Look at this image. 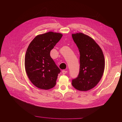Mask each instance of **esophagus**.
<instances>
[{"mask_svg": "<svg viewBox=\"0 0 122 122\" xmlns=\"http://www.w3.org/2000/svg\"><path fill=\"white\" fill-rule=\"evenodd\" d=\"M67 71H65V70H62V73L63 74H66V73H67Z\"/></svg>", "mask_w": 122, "mask_h": 122, "instance_id": "obj_1", "label": "esophagus"}]
</instances>
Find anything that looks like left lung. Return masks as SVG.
Masks as SVG:
<instances>
[{
    "mask_svg": "<svg viewBox=\"0 0 122 122\" xmlns=\"http://www.w3.org/2000/svg\"><path fill=\"white\" fill-rule=\"evenodd\" d=\"M80 52L79 73L72 80L76 90L87 91L99 83L104 73L105 59L103 51L95 40L81 32L72 34Z\"/></svg>",
    "mask_w": 122,
    "mask_h": 122,
    "instance_id": "8db88e82",
    "label": "left lung"
}]
</instances>
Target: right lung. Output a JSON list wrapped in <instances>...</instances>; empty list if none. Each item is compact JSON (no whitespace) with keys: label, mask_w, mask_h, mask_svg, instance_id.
Listing matches in <instances>:
<instances>
[{"label":"right lung","mask_w":122,"mask_h":122,"mask_svg":"<svg viewBox=\"0 0 122 122\" xmlns=\"http://www.w3.org/2000/svg\"><path fill=\"white\" fill-rule=\"evenodd\" d=\"M62 36L49 31L36 36L29 44L25 56L26 73L36 87L49 90L56 84L60 69L50 55V51Z\"/></svg>","instance_id":"obj_1"}]
</instances>
